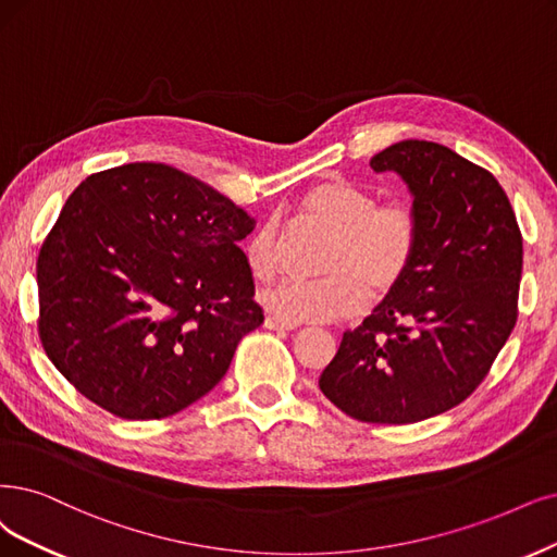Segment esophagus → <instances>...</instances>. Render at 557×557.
<instances>
[{"label":"esophagus","instance_id":"34e87169","mask_svg":"<svg viewBox=\"0 0 557 557\" xmlns=\"http://www.w3.org/2000/svg\"><path fill=\"white\" fill-rule=\"evenodd\" d=\"M268 331H280V333H286V331H296V323H286V321H282V319H277V317H268L265 319V323H263Z\"/></svg>","mask_w":557,"mask_h":557}]
</instances>
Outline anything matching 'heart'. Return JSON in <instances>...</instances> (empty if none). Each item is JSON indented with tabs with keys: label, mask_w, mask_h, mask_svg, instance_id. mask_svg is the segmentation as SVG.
<instances>
[{
	"label": "heart",
	"mask_w": 557,
	"mask_h": 557,
	"mask_svg": "<svg viewBox=\"0 0 557 557\" xmlns=\"http://www.w3.org/2000/svg\"><path fill=\"white\" fill-rule=\"evenodd\" d=\"M298 215L325 234L317 282L284 280L263 294L268 312L286 323H325L364 310L367 298L393 294L420 250L418 213L401 201L379 203L372 190L344 178H325L298 201ZM243 259L259 282H271L282 263L280 222L268 218L245 238Z\"/></svg>",
	"instance_id": "1"
}]
</instances>
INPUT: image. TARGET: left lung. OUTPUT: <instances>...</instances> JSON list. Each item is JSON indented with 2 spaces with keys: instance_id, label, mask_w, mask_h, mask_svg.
Returning a JSON list of instances; mask_svg holds the SVG:
<instances>
[{
  "instance_id": "obj_1",
  "label": "left lung",
  "mask_w": 557,
  "mask_h": 557,
  "mask_svg": "<svg viewBox=\"0 0 557 557\" xmlns=\"http://www.w3.org/2000/svg\"><path fill=\"white\" fill-rule=\"evenodd\" d=\"M413 193L420 250L408 277L319 379L348 418L410 424L475 393L519 319L523 236L503 185L436 141L404 139L372 160Z\"/></svg>"
}]
</instances>
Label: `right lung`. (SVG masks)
<instances>
[{"label":"right lung","mask_w":557,"mask_h":557,"mask_svg":"<svg viewBox=\"0 0 557 557\" xmlns=\"http://www.w3.org/2000/svg\"><path fill=\"white\" fill-rule=\"evenodd\" d=\"M252 226L240 206L170 164L87 176L36 261L48 358L116 418L162 420L188 408L263 323L238 247Z\"/></svg>","instance_id":"add662e5"}]
</instances>
